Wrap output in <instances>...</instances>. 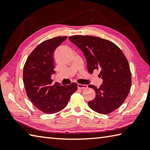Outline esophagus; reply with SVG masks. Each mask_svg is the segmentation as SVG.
Returning <instances> with one entry per match:
<instances>
[{
    "label": "esophagus",
    "mask_w": 150,
    "mask_h": 150,
    "mask_svg": "<svg viewBox=\"0 0 150 150\" xmlns=\"http://www.w3.org/2000/svg\"><path fill=\"white\" fill-rule=\"evenodd\" d=\"M77 87L79 88L80 89H84V88H87L88 87V86L87 85H82V84H78Z\"/></svg>",
    "instance_id": "1"
}]
</instances>
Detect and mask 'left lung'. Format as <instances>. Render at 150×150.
Returning a JSON list of instances; mask_svg holds the SVG:
<instances>
[{"instance_id": "8db88e82", "label": "left lung", "mask_w": 150, "mask_h": 150, "mask_svg": "<svg viewBox=\"0 0 150 150\" xmlns=\"http://www.w3.org/2000/svg\"><path fill=\"white\" fill-rule=\"evenodd\" d=\"M69 40L79 48L87 60L89 73L99 70L103 84L97 88L95 99L88 103L96 112L107 115L122 105L130 91L132 77L130 66L122 50L108 40L91 35H72Z\"/></svg>"}]
</instances>
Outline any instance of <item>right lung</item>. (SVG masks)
I'll list each match as a JSON object with an SVG mask.
<instances>
[{"label": "right lung", "instance_id": "right-lung-1", "mask_svg": "<svg viewBox=\"0 0 150 150\" xmlns=\"http://www.w3.org/2000/svg\"><path fill=\"white\" fill-rule=\"evenodd\" d=\"M57 36L45 40L32 51L25 63L23 81L26 95L35 107L45 114H54L64 108L77 84L67 86L56 83L52 85L51 76L55 73L54 53L67 39Z\"/></svg>", "mask_w": 150, "mask_h": 150}]
</instances>
